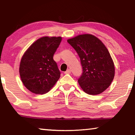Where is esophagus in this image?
I'll list each match as a JSON object with an SVG mask.
<instances>
[{
    "instance_id": "esophagus-1",
    "label": "esophagus",
    "mask_w": 135,
    "mask_h": 135,
    "mask_svg": "<svg viewBox=\"0 0 135 135\" xmlns=\"http://www.w3.org/2000/svg\"><path fill=\"white\" fill-rule=\"evenodd\" d=\"M71 72V70L70 69H68L64 73H65V74H70Z\"/></svg>"
}]
</instances>
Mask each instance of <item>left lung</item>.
<instances>
[{
	"mask_svg": "<svg viewBox=\"0 0 135 135\" xmlns=\"http://www.w3.org/2000/svg\"><path fill=\"white\" fill-rule=\"evenodd\" d=\"M80 57L83 73L78 82L84 92L96 95L113 81L115 68L105 46L95 36L85 34L67 40Z\"/></svg>",
	"mask_w": 135,
	"mask_h": 135,
	"instance_id": "1",
	"label": "left lung"
}]
</instances>
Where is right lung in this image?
I'll list each match as a JSON object with an SVG mask.
<instances>
[{
    "instance_id": "add662e5",
    "label": "right lung",
    "mask_w": 135,
    "mask_h": 135,
    "mask_svg": "<svg viewBox=\"0 0 135 135\" xmlns=\"http://www.w3.org/2000/svg\"><path fill=\"white\" fill-rule=\"evenodd\" d=\"M61 40V37H41L22 56L20 74L24 85L30 92L44 94L58 80L61 73L53 57Z\"/></svg>"
}]
</instances>
